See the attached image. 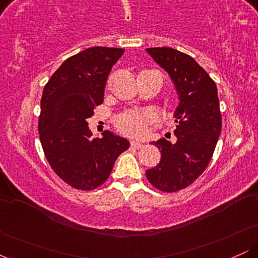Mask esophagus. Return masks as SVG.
<instances>
[{"label":"esophagus","mask_w":258,"mask_h":258,"mask_svg":"<svg viewBox=\"0 0 258 258\" xmlns=\"http://www.w3.org/2000/svg\"><path fill=\"white\" fill-rule=\"evenodd\" d=\"M131 147H132V148H135V149H141V148L143 147V144H142L141 142L132 141V142H131Z\"/></svg>","instance_id":"obj_1"}]
</instances>
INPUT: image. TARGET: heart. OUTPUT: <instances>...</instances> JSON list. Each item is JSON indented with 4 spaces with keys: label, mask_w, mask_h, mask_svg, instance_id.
<instances>
[{
    "label": "heart",
    "mask_w": 258,
    "mask_h": 258,
    "mask_svg": "<svg viewBox=\"0 0 258 258\" xmlns=\"http://www.w3.org/2000/svg\"><path fill=\"white\" fill-rule=\"evenodd\" d=\"M154 121L153 112L147 110H131L120 114L115 119V126L128 137L139 138L147 131V126Z\"/></svg>",
    "instance_id": "obj_1"
}]
</instances>
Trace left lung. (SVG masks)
Segmentation results:
<instances>
[{
    "mask_svg": "<svg viewBox=\"0 0 258 258\" xmlns=\"http://www.w3.org/2000/svg\"><path fill=\"white\" fill-rule=\"evenodd\" d=\"M147 52L170 75L179 104L173 115L176 142H153L161 160L146 174L156 189L173 193L190 185L211 161L222 128L220 100L215 81L190 55L170 47Z\"/></svg>",
    "mask_w": 258,
    "mask_h": 258,
    "instance_id": "1",
    "label": "left lung"
}]
</instances>
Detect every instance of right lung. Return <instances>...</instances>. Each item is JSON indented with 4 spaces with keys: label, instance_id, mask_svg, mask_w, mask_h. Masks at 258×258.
I'll return each instance as SVG.
<instances>
[{
    "label": "right lung",
    "instance_id": "obj_1",
    "mask_svg": "<svg viewBox=\"0 0 258 258\" xmlns=\"http://www.w3.org/2000/svg\"><path fill=\"white\" fill-rule=\"evenodd\" d=\"M123 48L91 47L68 58L47 82L41 98L38 133L52 170L80 190L98 188L115 160L128 149L126 138L104 131L92 138L87 119L104 98L112 65Z\"/></svg>",
    "mask_w": 258,
    "mask_h": 258
}]
</instances>
